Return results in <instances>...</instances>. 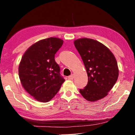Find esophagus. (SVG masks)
I'll list each match as a JSON object with an SVG mask.
<instances>
[{"label": "esophagus", "mask_w": 135, "mask_h": 135, "mask_svg": "<svg viewBox=\"0 0 135 135\" xmlns=\"http://www.w3.org/2000/svg\"><path fill=\"white\" fill-rule=\"evenodd\" d=\"M74 75H70V76H68V79H70V80L74 79Z\"/></svg>", "instance_id": "obj_1"}]
</instances>
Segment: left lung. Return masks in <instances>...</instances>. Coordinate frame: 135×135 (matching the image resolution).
<instances>
[{"label":"left lung","mask_w":135,"mask_h":135,"mask_svg":"<svg viewBox=\"0 0 135 135\" xmlns=\"http://www.w3.org/2000/svg\"><path fill=\"white\" fill-rule=\"evenodd\" d=\"M75 46L83 60L88 77L86 86L80 89L84 98L95 101L107 95L119 76L114 56L104 45L95 40L83 38L74 41Z\"/></svg>","instance_id":"left-lung-1"}]
</instances>
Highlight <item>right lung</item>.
<instances>
[{
	"label": "right lung",
	"mask_w": 135,
	"mask_h": 135,
	"mask_svg": "<svg viewBox=\"0 0 135 135\" xmlns=\"http://www.w3.org/2000/svg\"><path fill=\"white\" fill-rule=\"evenodd\" d=\"M63 43L56 37L41 40L30 47L21 59L18 69L21 84L38 101H50L65 81L54 60Z\"/></svg>",
	"instance_id": "obj_1"
}]
</instances>
